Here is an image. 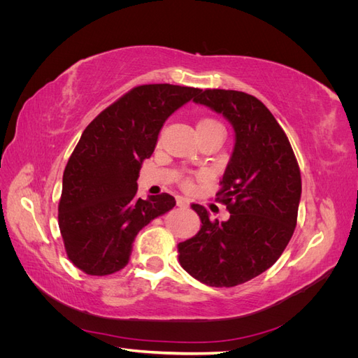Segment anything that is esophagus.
<instances>
[{
  "label": "esophagus",
  "instance_id": "esophagus-1",
  "mask_svg": "<svg viewBox=\"0 0 358 358\" xmlns=\"http://www.w3.org/2000/svg\"><path fill=\"white\" fill-rule=\"evenodd\" d=\"M176 204L179 206V208H188V206H189V201H188L185 197H180V196H178V197H176Z\"/></svg>",
  "mask_w": 358,
  "mask_h": 358
}]
</instances>
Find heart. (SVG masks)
<instances>
[{"label": "heart", "mask_w": 358, "mask_h": 358, "mask_svg": "<svg viewBox=\"0 0 358 358\" xmlns=\"http://www.w3.org/2000/svg\"><path fill=\"white\" fill-rule=\"evenodd\" d=\"M221 127L218 122L213 121V119H201L197 124V129H206V128H218Z\"/></svg>", "instance_id": "obj_1"}]
</instances>
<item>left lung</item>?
Instances as JSON below:
<instances>
[{"label": "left lung", "instance_id": "8db88e82", "mask_svg": "<svg viewBox=\"0 0 358 358\" xmlns=\"http://www.w3.org/2000/svg\"><path fill=\"white\" fill-rule=\"evenodd\" d=\"M192 101L233 127V152L216 194L230 218L210 221L203 206L192 204L201 229L178 245L179 262L206 285L234 287L266 272L287 248L297 224L300 170L284 129L255 96L206 90Z\"/></svg>", "mask_w": 358, "mask_h": 358}]
</instances>
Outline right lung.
Masks as SVG:
<instances>
[{
  "mask_svg": "<svg viewBox=\"0 0 358 358\" xmlns=\"http://www.w3.org/2000/svg\"><path fill=\"white\" fill-rule=\"evenodd\" d=\"M199 92L169 83L137 86L85 128L64 170L58 208L67 255L85 273L124 268L138 231L176 206L167 192L138 199L137 179L162 125Z\"/></svg>",
  "mask_w": 358,
  "mask_h": 358,
  "instance_id": "obj_1",
  "label": "right lung"
}]
</instances>
